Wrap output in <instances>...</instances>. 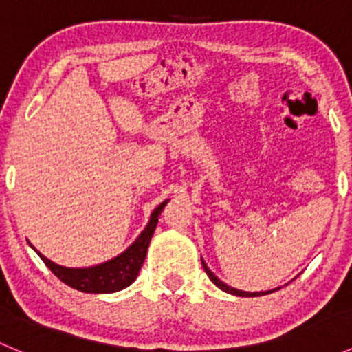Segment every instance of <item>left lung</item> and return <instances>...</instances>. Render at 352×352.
Wrapping results in <instances>:
<instances>
[{
    "label": "left lung",
    "mask_w": 352,
    "mask_h": 352,
    "mask_svg": "<svg viewBox=\"0 0 352 352\" xmlns=\"http://www.w3.org/2000/svg\"><path fill=\"white\" fill-rule=\"evenodd\" d=\"M202 267H204L206 274L209 276V279H211V281L214 283V285L218 286L219 289L226 291V293H230V294H236V296H262V294H269V293H272V291H278V289H279V287H276V289H272V291H258V293H248V291L235 289V287H232V286L225 285V283H223L221 279H218V278H216V276L212 274L211 271H209V267H208V265H206V262H204V261H202Z\"/></svg>",
    "instance_id": "8db88e82"
}]
</instances>
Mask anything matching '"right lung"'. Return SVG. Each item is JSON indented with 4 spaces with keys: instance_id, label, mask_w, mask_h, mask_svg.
<instances>
[{
    "instance_id": "1",
    "label": "right lung",
    "mask_w": 352,
    "mask_h": 352,
    "mask_svg": "<svg viewBox=\"0 0 352 352\" xmlns=\"http://www.w3.org/2000/svg\"><path fill=\"white\" fill-rule=\"evenodd\" d=\"M166 202L168 201L162 202L151 212L150 223L143 230V233L138 236L136 242L131 245L129 248H126L122 254L113 257L112 261L104 262V264L78 269L63 267V265H58L56 262L44 257L41 252H35L44 261V264L54 272V276H58L65 285L74 287L78 291H83V293H116V291L129 286L140 274V269L143 265L144 257H146L148 245L151 242L156 223H158V216L162 214Z\"/></svg>"
}]
</instances>
